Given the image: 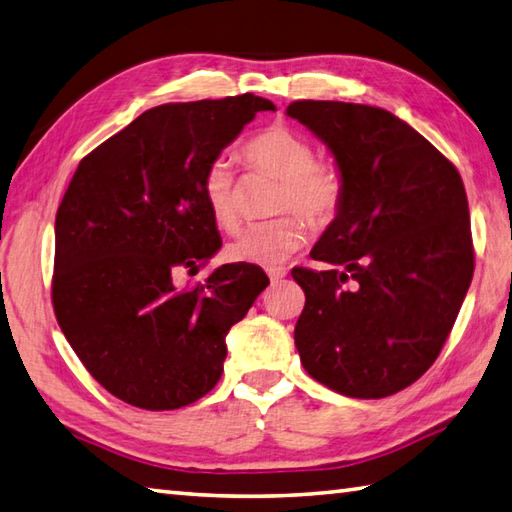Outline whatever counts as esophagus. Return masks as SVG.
<instances>
[{
  "mask_svg": "<svg viewBox=\"0 0 512 512\" xmlns=\"http://www.w3.org/2000/svg\"><path fill=\"white\" fill-rule=\"evenodd\" d=\"M268 277H270V284H279L286 277V270L284 268H268Z\"/></svg>",
  "mask_w": 512,
  "mask_h": 512,
  "instance_id": "esophagus-1",
  "label": "esophagus"
}]
</instances>
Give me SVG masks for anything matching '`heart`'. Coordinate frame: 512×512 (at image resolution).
<instances>
[{
    "label": "heart",
    "mask_w": 512,
    "mask_h": 512,
    "mask_svg": "<svg viewBox=\"0 0 512 512\" xmlns=\"http://www.w3.org/2000/svg\"><path fill=\"white\" fill-rule=\"evenodd\" d=\"M244 159L250 168L282 179L275 210L302 215L310 226L333 222L342 204L344 182L333 164L315 162V150L308 139L284 124H273L244 146ZM204 202L213 222L233 233L239 226V188L233 164L217 157L208 164L202 179ZM304 244V226L295 217L270 219L246 228L228 244L233 262L255 266H277Z\"/></svg>",
    "instance_id": "heart-1"
}]
</instances>
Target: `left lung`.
<instances>
[{
    "label": "left lung",
    "instance_id": "1",
    "mask_svg": "<svg viewBox=\"0 0 512 512\" xmlns=\"http://www.w3.org/2000/svg\"><path fill=\"white\" fill-rule=\"evenodd\" d=\"M344 182L310 250L328 270L295 268L306 304L295 346L306 373L357 399L417 382L442 350L473 279L464 182L426 137L384 108L293 102Z\"/></svg>",
    "mask_w": 512,
    "mask_h": 512
}]
</instances>
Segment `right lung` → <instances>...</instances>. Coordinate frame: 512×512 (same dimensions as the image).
I'll list each match as a JSON object with an SVG mask.
<instances>
[{
	"mask_svg": "<svg viewBox=\"0 0 512 512\" xmlns=\"http://www.w3.org/2000/svg\"><path fill=\"white\" fill-rule=\"evenodd\" d=\"M264 97L146 110L79 162L55 217L53 306L68 344L110 395L144 410L197 402L224 373L226 335L270 284L226 264L177 290L219 248L202 179Z\"/></svg>",
	"mask_w": 512,
	"mask_h": 512,
	"instance_id": "add662e5",
	"label": "right lung"
}]
</instances>
